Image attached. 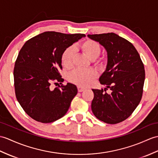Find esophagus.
<instances>
[{"mask_svg": "<svg viewBox=\"0 0 158 158\" xmlns=\"http://www.w3.org/2000/svg\"><path fill=\"white\" fill-rule=\"evenodd\" d=\"M77 89H78V91H79V92H82V91H83L85 89V88L79 86V87H77Z\"/></svg>", "mask_w": 158, "mask_h": 158, "instance_id": "1", "label": "esophagus"}]
</instances>
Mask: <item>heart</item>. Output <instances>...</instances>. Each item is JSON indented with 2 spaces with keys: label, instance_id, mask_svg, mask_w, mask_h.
Instances as JSON below:
<instances>
[{
  "label": "heart",
  "instance_id": "1",
  "mask_svg": "<svg viewBox=\"0 0 158 158\" xmlns=\"http://www.w3.org/2000/svg\"><path fill=\"white\" fill-rule=\"evenodd\" d=\"M79 48L83 54L89 58L94 60V63L98 68L104 69L108 63L106 57H100L101 46L99 43L93 40L87 39L80 44ZM75 56V50L70 46L66 48L61 55V62L66 68H70L73 65V62ZM98 77V73L93 69L81 70L75 69L69 73L68 79L70 82L80 87H85L89 85Z\"/></svg>",
  "mask_w": 158,
  "mask_h": 158
}]
</instances>
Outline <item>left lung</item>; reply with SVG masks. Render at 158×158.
Returning a JSON list of instances; mask_svg holds the SVG:
<instances>
[{"label":"left lung","instance_id":"1","mask_svg":"<svg viewBox=\"0 0 158 158\" xmlns=\"http://www.w3.org/2000/svg\"><path fill=\"white\" fill-rule=\"evenodd\" d=\"M103 46L108 54L106 71L100 77L105 89L92 91L91 110L95 116L108 124L129 118L141 100L145 73L144 64L132 44L114 33L87 35ZM108 89L110 93L106 91Z\"/></svg>","mask_w":158,"mask_h":158}]
</instances>
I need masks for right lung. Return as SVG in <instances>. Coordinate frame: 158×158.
<instances>
[{
	"instance_id": "add662e5",
	"label": "right lung",
	"mask_w": 158,
	"mask_h": 158,
	"mask_svg": "<svg viewBox=\"0 0 158 158\" xmlns=\"http://www.w3.org/2000/svg\"><path fill=\"white\" fill-rule=\"evenodd\" d=\"M85 34L45 31L24 44L15 63L14 86L17 101L28 116L42 123L62 118L70 107L77 88L64 85L59 69L61 55ZM60 82L61 86L52 87Z\"/></svg>"
}]
</instances>
